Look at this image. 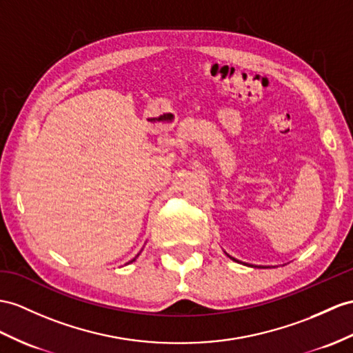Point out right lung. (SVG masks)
Here are the masks:
<instances>
[{
  "label": "right lung",
  "instance_id": "1",
  "mask_svg": "<svg viewBox=\"0 0 353 353\" xmlns=\"http://www.w3.org/2000/svg\"><path fill=\"white\" fill-rule=\"evenodd\" d=\"M133 261H134V259H133Z\"/></svg>",
  "mask_w": 353,
  "mask_h": 353
}]
</instances>
